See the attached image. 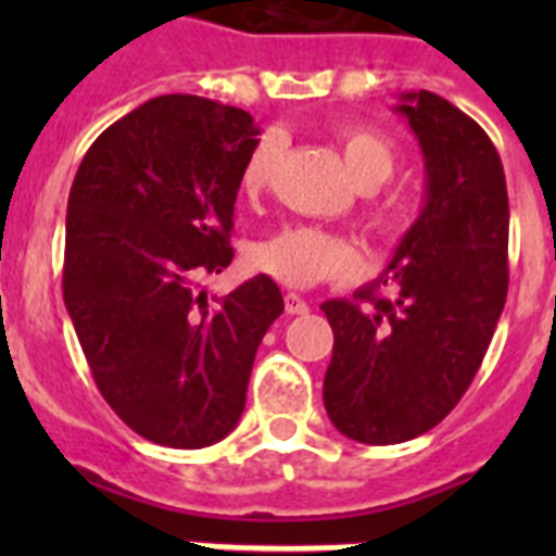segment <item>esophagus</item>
Masks as SVG:
<instances>
[{"label":"esophagus","instance_id":"esophagus-1","mask_svg":"<svg viewBox=\"0 0 556 556\" xmlns=\"http://www.w3.org/2000/svg\"><path fill=\"white\" fill-rule=\"evenodd\" d=\"M286 312L288 314H308V303H305L303 296L291 291V294H286Z\"/></svg>","mask_w":556,"mask_h":556}]
</instances>
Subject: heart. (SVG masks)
I'll list each match as a JSON object with an SVG mask.
<instances>
[{"mask_svg": "<svg viewBox=\"0 0 556 556\" xmlns=\"http://www.w3.org/2000/svg\"><path fill=\"white\" fill-rule=\"evenodd\" d=\"M338 141L349 178L361 190H378L383 181L392 178L397 167V150L389 138L375 129H364V126H346V129H340ZM277 150L274 135H262L260 141L253 143V150L248 152L242 164V176H239L244 195H256L268 185ZM366 225L380 239H395L406 227V213L397 201H371L366 207ZM251 260L262 274L291 288H308L317 282H346V279L357 277V270H361V253L355 244L343 236L317 230V227H286L256 244Z\"/></svg>", "mask_w": 556, "mask_h": 556, "instance_id": "obj_1", "label": "heart"}]
</instances>
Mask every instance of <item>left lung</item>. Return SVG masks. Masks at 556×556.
<instances>
[{"label":"left lung","mask_w":556,"mask_h":556,"mask_svg":"<svg viewBox=\"0 0 556 556\" xmlns=\"http://www.w3.org/2000/svg\"><path fill=\"white\" fill-rule=\"evenodd\" d=\"M427 201L389 268L329 300L323 401L361 444H401L444 421L482 366L508 296V187L482 126L432 91L404 94ZM390 294L383 295L382 288Z\"/></svg>","instance_id":"8db88e82"}]
</instances>
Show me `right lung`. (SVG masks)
<instances>
[{
  "instance_id": "add662e5",
  "label": "right lung",
  "mask_w": 556,
  "mask_h": 556,
  "mask_svg": "<svg viewBox=\"0 0 556 556\" xmlns=\"http://www.w3.org/2000/svg\"><path fill=\"white\" fill-rule=\"evenodd\" d=\"M244 109L164 94L83 159L65 216L63 296L100 395L147 441L199 450L239 424L253 357L286 303L265 274L227 296L201 279L233 260Z\"/></svg>"
}]
</instances>
